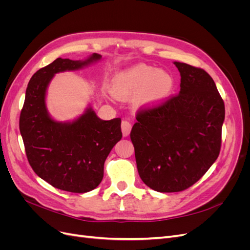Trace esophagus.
Returning a JSON list of instances; mask_svg holds the SVG:
<instances>
[{
  "label": "esophagus",
  "instance_id": "34e87169",
  "mask_svg": "<svg viewBox=\"0 0 250 250\" xmlns=\"http://www.w3.org/2000/svg\"><path fill=\"white\" fill-rule=\"evenodd\" d=\"M131 123L129 122V121L127 120H123L122 121V132H123V135L124 137H127V135H129L130 133V130H131Z\"/></svg>",
  "mask_w": 250,
  "mask_h": 250
}]
</instances>
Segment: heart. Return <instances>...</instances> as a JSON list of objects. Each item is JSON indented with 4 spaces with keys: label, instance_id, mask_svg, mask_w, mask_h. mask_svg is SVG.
Instances as JSON below:
<instances>
[{
    "label": "heart",
    "instance_id": "1",
    "mask_svg": "<svg viewBox=\"0 0 250 250\" xmlns=\"http://www.w3.org/2000/svg\"><path fill=\"white\" fill-rule=\"evenodd\" d=\"M174 85V78L168 72L141 64L118 74L112 80L111 90L120 99L137 95L140 105L153 106L168 99Z\"/></svg>",
    "mask_w": 250,
    "mask_h": 250
}]
</instances>
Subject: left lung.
<instances>
[{
    "label": "left lung",
    "mask_w": 250,
    "mask_h": 250,
    "mask_svg": "<svg viewBox=\"0 0 250 250\" xmlns=\"http://www.w3.org/2000/svg\"><path fill=\"white\" fill-rule=\"evenodd\" d=\"M179 94L138 109L130 139L144 184L162 193L181 192L207 173L220 153L224 102L201 67L174 62Z\"/></svg>",
    "instance_id": "8db88e82"
}]
</instances>
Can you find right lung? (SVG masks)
<instances>
[{
    "label": "right lung",
    "mask_w": 250,
    "mask_h": 250,
    "mask_svg": "<svg viewBox=\"0 0 250 250\" xmlns=\"http://www.w3.org/2000/svg\"><path fill=\"white\" fill-rule=\"evenodd\" d=\"M84 62L57 58L30 79L20 116V131L28 162L33 171L51 186L72 193L96 188L103 178L104 163L112 147L122 138L121 119L103 121L87 109L72 123H58L47 112L44 97L53 75L77 70Z\"/></svg>",
    "instance_id": "add662e5"
}]
</instances>
